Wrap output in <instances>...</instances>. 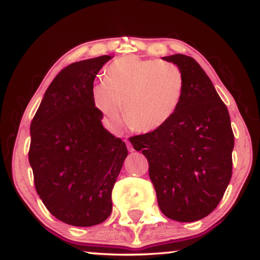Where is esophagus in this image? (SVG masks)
Segmentation results:
<instances>
[{
  "instance_id": "esophagus-1",
  "label": "esophagus",
  "mask_w": 260,
  "mask_h": 260,
  "mask_svg": "<svg viewBox=\"0 0 260 260\" xmlns=\"http://www.w3.org/2000/svg\"><path fill=\"white\" fill-rule=\"evenodd\" d=\"M126 145H127V148H128V150H129L131 153H132V152H134L133 146H132V143H131L129 141H126Z\"/></svg>"
}]
</instances>
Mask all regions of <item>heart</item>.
<instances>
[{
    "label": "heart",
    "mask_w": 260,
    "mask_h": 260,
    "mask_svg": "<svg viewBox=\"0 0 260 260\" xmlns=\"http://www.w3.org/2000/svg\"><path fill=\"white\" fill-rule=\"evenodd\" d=\"M185 77L175 63L160 59L120 58L105 71L104 83L92 90V100L112 125L122 122L150 133L164 127L176 113L184 94Z\"/></svg>",
    "instance_id": "heart-1"
}]
</instances>
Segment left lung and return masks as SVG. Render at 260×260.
I'll list each match as a JSON object with an SVG mask.
<instances>
[{"label":"left lung","instance_id":"8db88e82","mask_svg":"<svg viewBox=\"0 0 260 260\" xmlns=\"http://www.w3.org/2000/svg\"><path fill=\"white\" fill-rule=\"evenodd\" d=\"M162 59L184 73L180 107L160 129L129 141L148 160L162 214L193 222L215 210L229 185L235 137L225 104L200 64L181 53Z\"/></svg>","mask_w":260,"mask_h":260}]
</instances>
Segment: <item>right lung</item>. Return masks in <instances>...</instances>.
Masks as SVG:
<instances>
[{"label": "right lung", "mask_w": 260, "mask_h": 260, "mask_svg": "<svg viewBox=\"0 0 260 260\" xmlns=\"http://www.w3.org/2000/svg\"><path fill=\"white\" fill-rule=\"evenodd\" d=\"M112 57L64 68L46 90L30 125L29 162L36 191L50 214L73 226L103 223L127 148L103 127L93 81Z\"/></svg>", "instance_id": "1"}]
</instances>
